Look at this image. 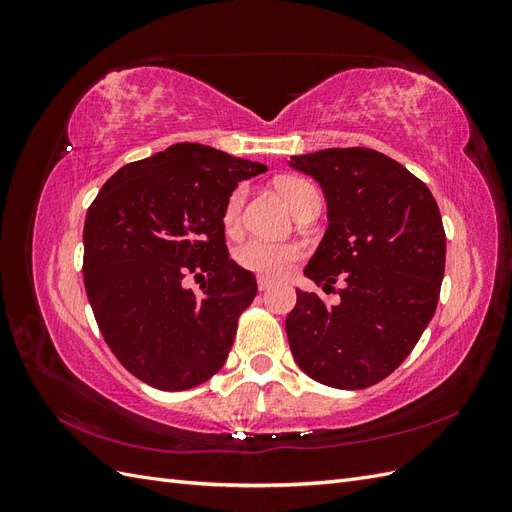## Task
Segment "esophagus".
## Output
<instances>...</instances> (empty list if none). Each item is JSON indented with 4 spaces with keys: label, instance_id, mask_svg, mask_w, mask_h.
<instances>
[{
    "label": "esophagus",
    "instance_id": "1",
    "mask_svg": "<svg viewBox=\"0 0 512 512\" xmlns=\"http://www.w3.org/2000/svg\"><path fill=\"white\" fill-rule=\"evenodd\" d=\"M271 286H273V282H271V280H267V277H258V290H260V292L269 290Z\"/></svg>",
    "mask_w": 512,
    "mask_h": 512
}]
</instances>
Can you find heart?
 Returning <instances> with one entry per match:
<instances>
[{"instance_id": "heart-1", "label": "heart", "mask_w": 512, "mask_h": 512, "mask_svg": "<svg viewBox=\"0 0 512 512\" xmlns=\"http://www.w3.org/2000/svg\"><path fill=\"white\" fill-rule=\"evenodd\" d=\"M280 192L284 194L286 203L297 209L307 194L316 192L312 183L305 179H282ZM245 190L237 188L226 200L224 207V226L226 230L235 232L241 224V211H243ZM303 256V247L299 243H280V241H267V239H250L237 247L235 258L239 265L247 271L265 275V277H282L286 275L294 262Z\"/></svg>"}]
</instances>
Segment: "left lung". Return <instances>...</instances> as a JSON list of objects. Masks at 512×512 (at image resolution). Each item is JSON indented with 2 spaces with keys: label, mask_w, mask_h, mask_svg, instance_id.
<instances>
[{
  "label": "left lung",
  "mask_w": 512,
  "mask_h": 512,
  "mask_svg": "<svg viewBox=\"0 0 512 512\" xmlns=\"http://www.w3.org/2000/svg\"><path fill=\"white\" fill-rule=\"evenodd\" d=\"M327 198V232L305 275L337 280L339 303L297 290L286 318L294 361L309 378L356 391L404 363L436 314L446 235L436 198L408 168L365 147L292 156Z\"/></svg>",
  "instance_id": "obj_1"
}]
</instances>
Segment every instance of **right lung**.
I'll return each instance as SVG.
<instances>
[{"label": "right lung", "mask_w": 512, "mask_h": 512, "mask_svg": "<svg viewBox=\"0 0 512 512\" xmlns=\"http://www.w3.org/2000/svg\"><path fill=\"white\" fill-rule=\"evenodd\" d=\"M267 166L177 143L119 168L83 230L85 290L104 342L160 391L207 382L226 363L237 320L256 297L254 273L228 258L224 207ZM208 273L196 295L184 286Z\"/></svg>", "instance_id": "right-lung-1"}]
</instances>
